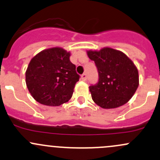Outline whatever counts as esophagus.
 <instances>
[{"instance_id": "esophagus-1", "label": "esophagus", "mask_w": 160, "mask_h": 160, "mask_svg": "<svg viewBox=\"0 0 160 160\" xmlns=\"http://www.w3.org/2000/svg\"><path fill=\"white\" fill-rule=\"evenodd\" d=\"M81 79H82V80H87V74H86V73H83V74H82Z\"/></svg>"}]
</instances>
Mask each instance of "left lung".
Returning <instances> with one entry per match:
<instances>
[{"label": "left lung", "instance_id": "obj_1", "mask_svg": "<svg viewBox=\"0 0 160 160\" xmlns=\"http://www.w3.org/2000/svg\"><path fill=\"white\" fill-rule=\"evenodd\" d=\"M99 73V81L89 87L92 99L103 108H115L127 103L139 85L138 71L134 62L121 51L103 48L87 51Z\"/></svg>", "mask_w": 160, "mask_h": 160}]
</instances>
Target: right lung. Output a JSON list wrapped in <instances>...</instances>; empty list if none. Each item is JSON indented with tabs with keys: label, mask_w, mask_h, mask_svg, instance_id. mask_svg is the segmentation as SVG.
Here are the masks:
<instances>
[{
	"label": "right lung",
	"mask_w": 160,
	"mask_h": 160,
	"mask_svg": "<svg viewBox=\"0 0 160 160\" xmlns=\"http://www.w3.org/2000/svg\"><path fill=\"white\" fill-rule=\"evenodd\" d=\"M70 56V52L56 47L45 49L31 59L26 71V83L38 102L58 106L72 97L80 75Z\"/></svg>",
	"instance_id": "add662e5"
}]
</instances>
